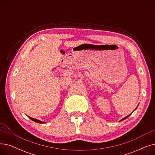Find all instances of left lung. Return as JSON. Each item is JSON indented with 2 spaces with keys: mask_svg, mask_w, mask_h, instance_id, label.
Wrapping results in <instances>:
<instances>
[{
  "mask_svg": "<svg viewBox=\"0 0 155 155\" xmlns=\"http://www.w3.org/2000/svg\"><path fill=\"white\" fill-rule=\"evenodd\" d=\"M136 108H137V107H136ZM131 114H129V115H128V116H126V117H124V118H123V119H121V120H120V121H121V120H124V119H126V118H127V117H129V116H130V115H131Z\"/></svg>",
  "mask_w": 155,
  "mask_h": 155,
  "instance_id": "8db88e82",
  "label": "left lung"
}]
</instances>
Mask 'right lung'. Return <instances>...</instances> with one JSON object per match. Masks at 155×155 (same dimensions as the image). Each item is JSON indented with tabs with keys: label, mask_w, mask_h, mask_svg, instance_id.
I'll return each instance as SVG.
<instances>
[{
	"label": "right lung",
	"mask_w": 155,
	"mask_h": 155,
	"mask_svg": "<svg viewBox=\"0 0 155 155\" xmlns=\"http://www.w3.org/2000/svg\"><path fill=\"white\" fill-rule=\"evenodd\" d=\"M29 117V119H31L32 120H33V121L36 122V123H40V124H44V123H45V122H42V121H41V120H38V119H36L32 118V117Z\"/></svg>",
	"instance_id": "1"
}]
</instances>
